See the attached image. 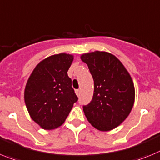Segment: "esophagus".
Instances as JSON below:
<instances>
[{
  "label": "esophagus",
  "instance_id": "1",
  "mask_svg": "<svg viewBox=\"0 0 160 160\" xmlns=\"http://www.w3.org/2000/svg\"><path fill=\"white\" fill-rule=\"evenodd\" d=\"M75 93L76 94H77V96H79V95H80V90H76Z\"/></svg>",
  "mask_w": 160,
  "mask_h": 160
}]
</instances>
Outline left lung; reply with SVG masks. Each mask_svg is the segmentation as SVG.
<instances>
[{"label": "left lung", "instance_id": "1", "mask_svg": "<svg viewBox=\"0 0 160 160\" xmlns=\"http://www.w3.org/2000/svg\"><path fill=\"white\" fill-rule=\"evenodd\" d=\"M94 82L92 101L83 106L88 121L100 131H110L127 118L135 101L132 79L121 62L105 51L83 54Z\"/></svg>", "mask_w": 160, "mask_h": 160}]
</instances>
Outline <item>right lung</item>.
<instances>
[{
	"label": "right lung",
	"instance_id": "obj_1",
	"mask_svg": "<svg viewBox=\"0 0 160 160\" xmlns=\"http://www.w3.org/2000/svg\"><path fill=\"white\" fill-rule=\"evenodd\" d=\"M74 56L61 53L41 61L32 71L24 90V102L32 119L41 128L62 125L78 97L67 71Z\"/></svg>",
	"mask_w": 160,
	"mask_h": 160
}]
</instances>
